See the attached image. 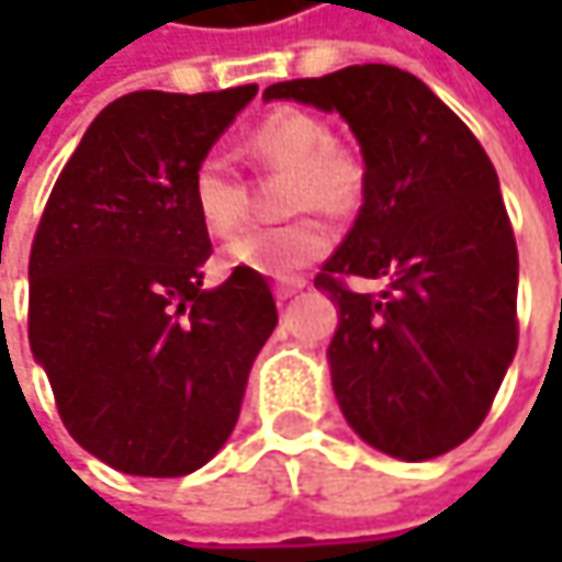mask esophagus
<instances>
[{"label":"esophagus","instance_id":"obj_1","mask_svg":"<svg viewBox=\"0 0 562 562\" xmlns=\"http://www.w3.org/2000/svg\"><path fill=\"white\" fill-rule=\"evenodd\" d=\"M303 288H306V281H303V278H291V281H278V284H274V296H278V300H291L293 293H300V291H303Z\"/></svg>","mask_w":562,"mask_h":562}]
</instances>
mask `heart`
I'll list each match as a JSON object with an SVG mask.
<instances>
[{"label": "heart", "mask_w": 562, "mask_h": 562, "mask_svg": "<svg viewBox=\"0 0 562 562\" xmlns=\"http://www.w3.org/2000/svg\"><path fill=\"white\" fill-rule=\"evenodd\" d=\"M244 149L262 168L288 171L284 209L306 215L234 237L225 247V262L269 278H293L335 247V231L315 212L350 215L362 205L369 184L366 162L353 146L331 140V127L303 109H274L256 121ZM190 200L212 237H227L247 218V190L222 156H205L193 168Z\"/></svg>", "instance_id": "b5f03b06"}]
</instances>
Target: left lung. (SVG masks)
Wrapping results in <instances>:
<instances>
[{
  "instance_id": "1",
  "label": "left lung",
  "mask_w": 562,
  "mask_h": 562,
  "mask_svg": "<svg viewBox=\"0 0 562 562\" xmlns=\"http://www.w3.org/2000/svg\"><path fill=\"white\" fill-rule=\"evenodd\" d=\"M266 99L340 112L357 134L366 200L315 274L340 310L331 381L362 441L435 460L479 431L519 344V252L497 171L460 115L394 65L271 83ZM347 277L392 288L357 294Z\"/></svg>"
}]
</instances>
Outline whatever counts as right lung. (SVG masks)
<instances>
[{"mask_svg":"<svg viewBox=\"0 0 562 562\" xmlns=\"http://www.w3.org/2000/svg\"><path fill=\"white\" fill-rule=\"evenodd\" d=\"M256 83L109 102L61 168L31 247L27 335L65 428L127 475L209 463L278 325L259 271L203 291L212 256L190 178Z\"/></svg>","mask_w":562,"mask_h":562,"instance_id":"obj_1","label":"right lung"}]
</instances>
